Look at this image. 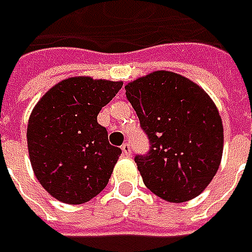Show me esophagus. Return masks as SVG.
Segmentation results:
<instances>
[{
	"mask_svg": "<svg viewBox=\"0 0 252 252\" xmlns=\"http://www.w3.org/2000/svg\"><path fill=\"white\" fill-rule=\"evenodd\" d=\"M122 151H123V156H126V157L131 156L130 144H129V143H125V144L122 146Z\"/></svg>",
	"mask_w": 252,
	"mask_h": 252,
	"instance_id": "1",
	"label": "esophagus"
}]
</instances>
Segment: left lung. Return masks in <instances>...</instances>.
Instances as JSON below:
<instances>
[{"mask_svg": "<svg viewBox=\"0 0 252 252\" xmlns=\"http://www.w3.org/2000/svg\"><path fill=\"white\" fill-rule=\"evenodd\" d=\"M126 96L149 136L136 156L143 182L161 199L182 203L208 187L223 154V123L212 98L187 77L165 70L126 84Z\"/></svg>", "mask_w": 252, "mask_h": 252, "instance_id": "obj_1", "label": "left lung"}]
</instances>
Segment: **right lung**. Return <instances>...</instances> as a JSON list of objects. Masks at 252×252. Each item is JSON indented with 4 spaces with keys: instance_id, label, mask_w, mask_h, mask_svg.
Instances as JSON below:
<instances>
[{
    "instance_id": "obj_1",
    "label": "right lung",
    "mask_w": 252,
    "mask_h": 252,
    "mask_svg": "<svg viewBox=\"0 0 252 252\" xmlns=\"http://www.w3.org/2000/svg\"><path fill=\"white\" fill-rule=\"evenodd\" d=\"M123 83L71 77L36 103L28 122V151L34 175L53 198L81 205L108 185L122 154L109 144L96 116Z\"/></svg>"
}]
</instances>
